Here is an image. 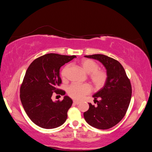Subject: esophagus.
<instances>
[{
	"label": "esophagus",
	"instance_id": "obj_1",
	"mask_svg": "<svg viewBox=\"0 0 152 152\" xmlns=\"http://www.w3.org/2000/svg\"><path fill=\"white\" fill-rule=\"evenodd\" d=\"M73 103H74L75 104H79L80 103V102H78V101H75V100H74V101H73Z\"/></svg>",
	"mask_w": 152,
	"mask_h": 152
}]
</instances>
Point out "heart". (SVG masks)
<instances>
[{"label": "heart", "instance_id": "obj_1", "mask_svg": "<svg viewBox=\"0 0 152 152\" xmlns=\"http://www.w3.org/2000/svg\"><path fill=\"white\" fill-rule=\"evenodd\" d=\"M80 65L84 70L89 73L90 79L94 86L97 88H101L106 83L108 79L107 73L105 70L98 69V64L90 59H83L80 61ZM68 66H66L61 72V76L65 78ZM91 86L87 84L73 83L68 87L67 93L73 99H80L83 96L90 93Z\"/></svg>", "mask_w": 152, "mask_h": 152}]
</instances>
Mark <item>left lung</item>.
Segmentation results:
<instances>
[{
  "instance_id": "8db88e82",
  "label": "left lung",
  "mask_w": 152,
  "mask_h": 152,
  "mask_svg": "<svg viewBox=\"0 0 152 152\" xmlns=\"http://www.w3.org/2000/svg\"><path fill=\"white\" fill-rule=\"evenodd\" d=\"M84 57L102 63L107 70L108 79L103 87L93 96L97 106L89 103V110L84 113V117L90 126L108 129L125 116L131 99V82L124 68L115 59L99 54ZM98 98L99 101L96 100Z\"/></svg>"
}]
</instances>
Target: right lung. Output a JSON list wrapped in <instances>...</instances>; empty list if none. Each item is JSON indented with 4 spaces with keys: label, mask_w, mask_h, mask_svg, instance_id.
I'll return each mask as SVG.
<instances>
[{
    "label": "right lung",
    "mask_w": 152,
    "mask_h": 152,
    "mask_svg": "<svg viewBox=\"0 0 152 152\" xmlns=\"http://www.w3.org/2000/svg\"><path fill=\"white\" fill-rule=\"evenodd\" d=\"M75 58L49 53L35 59L27 69L20 87V99L27 115L38 126L53 129L66 121L72 99L65 96L61 102H53L51 97L54 92L65 94L57 88L61 83L59 69Z\"/></svg>",
    "instance_id": "right-lung-1"
}]
</instances>
